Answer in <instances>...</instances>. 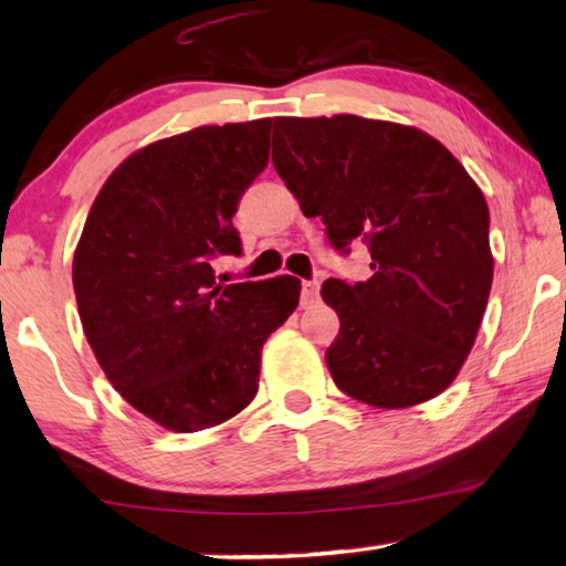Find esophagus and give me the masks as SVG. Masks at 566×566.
<instances>
[{
	"label": "esophagus",
	"instance_id": "esophagus-1",
	"mask_svg": "<svg viewBox=\"0 0 566 566\" xmlns=\"http://www.w3.org/2000/svg\"><path fill=\"white\" fill-rule=\"evenodd\" d=\"M319 300V282L317 280H304L302 282V304H312Z\"/></svg>",
	"mask_w": 566,
	"mask_h": 566
}]
</instances>
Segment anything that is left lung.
I'll return each mask as SVG.
<instances>
[{
    "label": "left lung",
    "instance_id": "8db88e82",
    "mask_svg": "<svg viewBox=\"0 0 566 566\" xmlns=\"http://www.w3.org/2000/svg\"><path fill=\"white\" fill-rule=\"evenodd\" d=\"M272 161L334 247L369 244L367 282L322 284L339 314L327 349L334 385L379 409L442 395L492 290L490 209L476 181L427 132L357 114L274 117Z\"/></svg>",
    "mask_w": 566,
    "mask_h": 566
}]
</instances>
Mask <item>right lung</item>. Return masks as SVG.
Segmentation results:
<instances>
[{
	"label": "right lung",
	"mask_w": 566,
	"mask_h": 566,
	"mask_svg": "<svg viewBox=\"0 0 566 566\" xmlns=\"http://www.w3.org/2000/svg\"><path fill=\"white\" fill-rule=\"evenodd\" d=\"M270 124H209L151 142L104 181L72 282L112 387L169 432L222 424L254 399L262 347L300 304L294 276L217 284L239 254V197L270 161Z\"/></svg>",
	"instance_id": "1"
}]
</instances>
